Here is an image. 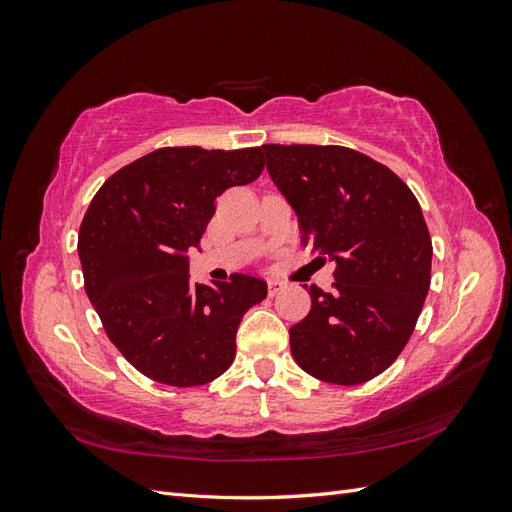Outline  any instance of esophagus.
I'll use <instances>...</instances> for the list:
<instances>
[{
    "label": "esophagus",
    "mask_w": 512,
    "mask_h": 512,
    "mask_svg": "<svg viewBox=\"0 0 512 512\" xmlns=\"http://www.w3.org/2000/svg\"><path fill=\"white\" fill-rule=\"evenodd\" d=\"M284 288H286L284 282H280V280H269V297H275V294L282 292Z\"/></svg>",
    "instance_id": "esophagus-1"
}]
</instances>
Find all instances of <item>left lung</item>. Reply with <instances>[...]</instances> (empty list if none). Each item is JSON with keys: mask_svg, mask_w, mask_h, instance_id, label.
Returning a JSON list of instances; mask_svg holds the SVG:
<instances>
[{"mask_svg": "<svg viewBox=\"0 0 512 512\" xmlns=\"http://www.w3.org/2000/svg\"><path fill=\"white\" fill-rule=\"evenodd\" d=\"M267 170L299 218L301 243L335 260L333 292L305 286L309 314L290 352L322 382L354 386L395 363L431 284L421 205L389 166L337 145H262Z\"/></svg>", "mask_w": 512, "mask_h": 512, "instance_id": "obj_1", "label": "left lung"}]
</instances>
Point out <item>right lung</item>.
Instances as JSON below:
<instances>
[{
  "label": "right lung",
  "instance_id": "obj_1",
  "mask_svg": "<svg viewBox=\"0 0 512 512\" xmlns=\"http://www.w3.org/2000/svg\"><path fill=\"white\" fill-rule=\"evenodd\" d=\"M262 168V147H162L119 168L89 203L79 228L85 292L143 376L188 389L235 361L241 318L267 297V282L235 273L194 286L185 252L200 245L218 196Z\"/></svg>",
  "mask_w": 512,
  "mask_h": 512
}]
</instances>
